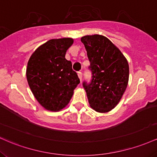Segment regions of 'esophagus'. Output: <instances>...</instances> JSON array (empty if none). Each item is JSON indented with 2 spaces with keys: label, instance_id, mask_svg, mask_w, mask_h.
<instances>
[{
  "label": "esophagus",
  "instance_id": "obj_1",
  "mask_svg": "<svg viewBox=\"0 0 157 157\" xmlns=\"http://www.w3.org/2000/svg\"><path fill=\"white\" fill-rule=\"evenodd\" d=\"M78 76L79 79H80V82H82V72H78Z\"/></svg>",
  "mask_w": 157,
  "mask_h": 157
}]
</instances>
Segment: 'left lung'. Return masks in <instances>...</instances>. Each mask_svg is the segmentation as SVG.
<instances>
[{
	"mask_svg": "<svg viewBox=\"0 0 157 157\" xmlns=\"http://www.w3.org/2000/svg\"><path fill=\"white\" fill-rule=\"evenodd\" d=\"M84 44L92 73L90 82H83L90 106L98 113H107L120 101L129 79L126 58L108 38L101 35L85 36Z\"/></svg>",
	"mask_w": 157,
	"mask_h": 157,
	"instance_id": "8db88e82",
	"label": "left lung"
}]
</instances>
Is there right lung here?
Returning <instances> with one entry per match:
<instances>
[{
    "instance_id": "obj_1",
    "label": "right lung",
    "mask_w": 157,
    "mask_h": 157,
    "mask_svg": "<svg viewBox=\"0 0 157 157\" xmlns=\"http://www.w3.org/2000/svg\"><path fill=\"white\" fill-rule=\"evenodd\" d=\"M73 44L70 38L49 40L32 54L27 63L26 79L35 98L50 111H59L68 105L80 83L72 63L65 59Z\"/></svg>"
}]
</instances>
